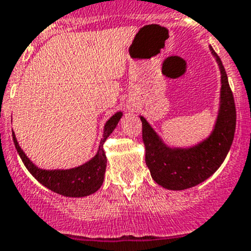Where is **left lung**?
<instances>
[{
    "label": "left lung",
    "mask_w": 251,
    "mask_h": 251,
    "mask_svg": "<svg viewBox=\"0 0 251 251\" xmlns=\"http://www.w3.org/2000/svg\"><path fill=\"white\" fill-rule=\"evenodd\" d=\"M210 50L221 73L220 104L211 133L191 147H170L155 132L144 116L142 138L146 148V164L151 178L166 189L183 191L209 178L221 166L232 146L235 131V105L226 70L212 47Z\"/></svg>",
    "instance_id": "1"
}]
</instances>
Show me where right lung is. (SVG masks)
I'll use <instances>...</instances> for the list:
<instances>
[{
    "instance_id": "right-lung-1",
    "label": "right lung",
    "mask_w": 251,
    "mask_h": 251,
    "mask_svg": "<svg viewBox=\"0 0 251 251\" xmlns=\"http://www.w3.org/2000/svg\"><path fill=\"white\" fill-rule=\"evenodd\" d=\"M121 116H123V111H118L105 123L103 138L100 142L97 153L92 159H90L87 163L82 164V165L73 169H65V170L63 169L45 170V169L37 168L20 148L13 130H12V136H13V142L18 154L22 158L25 168L42 186L60 194V196L80 198V197H87L90 194H93L102 186L103 181H104L105 168H107V156H105L104 149H103V144L113 132L114 128L116 127Z\"/></svg>"
}]
</instances>
